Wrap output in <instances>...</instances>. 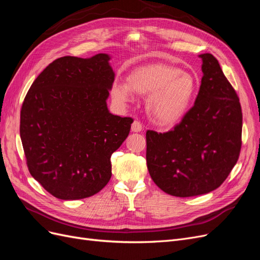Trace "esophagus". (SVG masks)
<instances>
[{
  "mask_svg": "<svg viewBox=\"0 0 260 260\" xmlns=\"http://www.w3.org/2000/svg\"><path fill=\"white\" fill-rule=\"evenodd\" d=\"M142 129H143V125H142V123H141L139 120H135V121H133L132 127H131V130H132L133 132H140V131H142Z\"/></svg>",
  "mask_w": 260,
  "mask_h": 260,
  "instance_id": "1",
  "label": "esophagus"
}]
</instances>
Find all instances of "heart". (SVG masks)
I'll return each mask as SVG.
<instances>
[{"label": "heart", "mask_w": 260, "mask_h": 260, "mask_svg": "<svg viewBox=\"0 0 260 260\" xmlns=\"http://www.w3.org/2000/svg\"><path fill=\"white\" fill-rule=\"evenodd\" d=\"M198 88L195 77L177 67L154 64L132 72L128 83L115 81L113 98L119 103L133 101V92L148 96L147 113L159 124L170 125L179 121L187 111Z\"/></svg>", "instance_id": "obj_1"}]
</instances>
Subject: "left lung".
Instances as JSON below:
<instances>
[{
    "mask_svg": "<svg viewBox=\"0 0 260 260\" xmlns=\"http://www.w3.org/2000/svg\"><path fill=\"white\" fill-rule=\"evenodd\" d=\"M202 83L194 105L168 132L146 131V162L164 192L190 198L216 190L242 146V108L217 58L201 54Z\"/></svg>",
    "mask_w": 260,
    "mask_h": 260,
    "instance_id": "left-lung-1",
    "label": "left lung"
}]
</instances>
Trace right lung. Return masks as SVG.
<instances>
[{"mask_svg":"<svg viewBox=\"0 0 260 260\" xmlns=\"http://www.w3.org/2000/svg\"><path fill=\"white\" fill-rule=\"evenodd\" d=\"M107 54L55 59L31 84L20 111L30 175L59 200L96 194L112 177L111 156L128 137L131 117L108 112L115 79Z\"/></svg>","mask_w":260,"mask_h":260,"instance_id":"1","label":"right lung"}]
</instances>
